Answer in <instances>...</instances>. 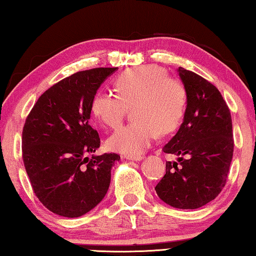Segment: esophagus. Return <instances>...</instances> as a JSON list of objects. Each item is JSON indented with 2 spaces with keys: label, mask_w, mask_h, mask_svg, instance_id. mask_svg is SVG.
I'll return each instance as SVG.
<instances>
[{
  "label": "esophagus",
  "mask_w": 256,
  "mask_h": 256,
  "mask_svg": "<svg viewBox=\"0 0 256 256\" xmlns=\"http://www.w3.org/2000/svg\"><path fill=\"white\" fill-rule=\"evenodd\" d=\"M125 158H126V160H134V162H140V160H144L142 156H126Z\"/></svg>",
  "instance_id": "1"
}]
</instances>
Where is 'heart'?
Segmentation results:
<instances>
[{
  "label": "heart",
  "instance_id": "1",
  "mask_svg": "<svg viewBox=\"0 0 256 256\" xmlns=\"http://www.w3.org/2000/svg\"><path fill=\"white\" fill-rule=\"evenodd\" d=\"M117 94L98 92L93 96V115L109 128L123 122L128 107L134 123L120 128L107 141L108 147L128 156H139L156 139L179 126L186 100L184 85L168 77L163 68L146 64L125 70L115 80Z\"/></svg>",
  "mask_w": 256,
  "mask_h": 256
}]
</instances>
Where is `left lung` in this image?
<instances>
[{"instance_id": "1", "label": "left lung", "mask_w": 256, "mask_h": 256, "mask_svg": "<svg viewBox=\"0 0 256 256\" xmlns=\"http://www.w3.org/2000/svg\"><path fill=\"white\" fill-rule=\"evenodd\" d=\"M188 100L179 131L163 147L178 162H166L158 197L176 208H200L226 184L234 154L232 122L220 91L194 72L178 68Z\"/></svg>"}]
</instances>
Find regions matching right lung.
Here are the masks:
<instances>
[{
    "mask_svg": "<svg viewBox=\"0 0 256 256\" xmlns=\"http://www.w3.org/2000/svg\"><path fill=\"white\" fill-rule=\"evenodd\" d=\"M116 70L94 68L62 80L40 96L25 122L22 160L30 184L60 216L78 218L94 208L120 160L117 154L94 155L100 138L90 125L93 96Z\"/></svg>",
    "mask_w": 256,
    "mask_h": 256,
    "instance_id": "1",
    "label": "right lung"
}]
</instances>
